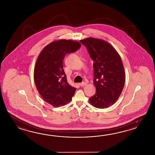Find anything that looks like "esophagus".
Segmentation results:
<instances>
[{"label":"esophagus","instance_id":"1","mask_svg":"<svg viewBox=\"0 0 155 155\" xmlns=\"http://www.w3.org/2000/svg\"><path fill=\"white\" fill-rule=\"evenodd\" d=\"M87 85V83L86 82H83L82 83H80L79 84V85L80 86H86Z\"/></svg>","mask_w":155,"mask_h":155}]
</instances>
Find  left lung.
<instances>
[{
    "instance_id": "obj_1",
    "label": "left lung",
    "mask_w": 155,
    "mask_h": 155,
    "mask_svg": "<svg viewBox=\"0 0 155 155\" xmlns=\"http://www.w3.org/2000/svg\"><path fill=\"white\" fill-rule=\"evenodd\" d=\"M80 42L86 47L94 62L96 93L89 99V102L96 108L109 107L119 99L125 85V74L121 57L104 40L87 38Z\"/></svg>"
}]
</instances>
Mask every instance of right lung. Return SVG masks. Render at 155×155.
Returning <instances> with one entry per match:
<instances>
[{
    "label": "right lung",
    "instance_id": "1",
    "mask_svg": "<svg viewBox=\"0 0 155 155\" xmlns=\"http://www.w3.org/2000/svg\"><path fill=\"white\" fill-rule=\"evenodd\" d=\"M80 47V43L71 40L54 41L43 49L36 60L34 71L36 89L43 100L54 107L69 102L76 91L67 81L63 62L66 54Z\"/></svg>",
    "mask_w": 155,
    "mask_h": 155
}]
</instances>
